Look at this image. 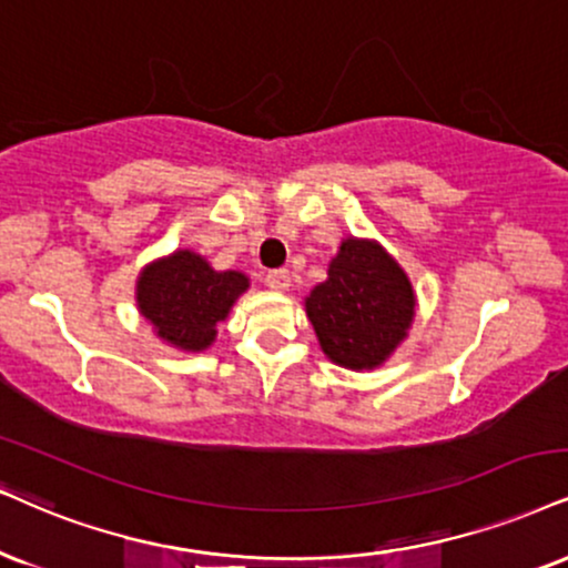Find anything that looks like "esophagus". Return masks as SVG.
Segmentation results:
<instances>
[{"mask_svg": "<svg viewBox=\"0 0 568 568\" xmlns=\"http://www.w3.org/2000/svg\"><path fill=\"white\" fill-rule=\"evenodd\" d=\"M265 284H268L271 290H276V292H286V290H290V284H292L290 271H286V268L268 271V276H265Z\"/></svg>", "mask_w": 568, "mask_h": 568, "instance_id": "obj_1", "label": "esophagus"}]
</instances>
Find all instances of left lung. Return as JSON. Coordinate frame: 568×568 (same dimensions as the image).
Segmentation results:
<instances>
[{
	"mask_svg": "<svg viewBox=\"0 0 568 568\" xmlns=\"http://www.w3.org/2000/svg\"><path fill=\"white\" fill-rule=\"evenodd\" d=\"M305 313L328 361L371 371L408 337L416 295L382 244L349 236L328 263L326 282L305 297Z\"/></svg>",
	"mask_w": 568,
	"mask_h": 568,
	"instance_id": "8db88e82",
	"label": "left lung"
}]
</instances>
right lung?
Here are the masks:
<instances>
[{
  "label": "right lung",
  "mask_w": 568,
  "mask_h": 568,
  "mask_svg": "<svg viewBox=\"0 0 568 568\" xmlns=\"http://www.w3.org/2000/svg\"><path fill=\"white\" fill-rule=\"evenodd\" d=\"M247 286L244 273L215 271L197 252L176 250L139 273L136 305L160 339L200 353L213 345L215 326Z\"/></svg>",
  "instance_id": "1"
}]
</instances>
